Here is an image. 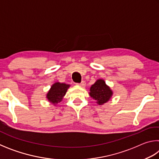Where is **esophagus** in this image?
<instances>
[{"label": "esophagus", "mask_w": 159, "mask_h": 159, "mask_svg": "<svg viewBox=\"0 0 159 159\" xmlns=\"http://www.w3.org/2000/svg\"><path fill=\"white\" fill-rule=\"evenodd\" d=\"M77 85H79V86H80V87H82V88H84V87H85V81H82L81 83H79V84H77Z\"/></svg>", "instance_id": "esophagus-1"}]
</instances>
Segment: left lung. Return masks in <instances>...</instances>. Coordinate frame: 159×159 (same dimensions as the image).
Returning <instances> with one entry per match:
<instances>
[{"label":"left lung","mask_w":159,"mask_h":159,"mask_svg":"<svg viewBox=\"0 0 159 159\" xmlns=\"http://www.w3.org/2000/svg\"><path fill=\"white\" fill-rule=\"evenodd\" d=\"M113 91L103 79H98L91 85L89 95L93 99L96 100L98 105H103L111 99L113 96Z\"/></svg>","instance_id":"left-lung-1"}]
</instances>
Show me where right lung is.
I'll return each mask as SVG.
<instances>
[{
    "label": "right lung",
    "instance_id": "right-lung-1",
    "mask_svg": "<svg viewBox=\"0 0 159 159\" xmlns=\"http://www.w3.org/2000/svg\"><path fill=\"white\" fill-rule=\"evenodd\" d=\"M70 86L71 85L69 84H66L64 83L55 82L53 83L46 94V98L48 102L53 105H57V103L62 101Z\"/></svg>",
    "mask_w": 159,
    "mask_h": 159
}]
</instances>
